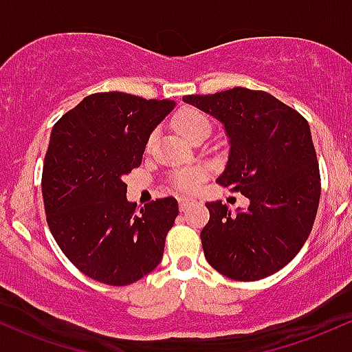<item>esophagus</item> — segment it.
I'll return each mask as SVG.
<instances>
[{
  "mask_svg": "<svg viewBox=\"0 0 352 352\" xmlns=\"http://www.w3.org/2000/svg\"><path fill=\"white\" fill-rule=\"evenodd\" d=\"M195 200L194 199H188V197H182V199H179V207H180V212H185L187 208H190V206H194Z\"/></svg>",
  "mask_w": 352,
  "mask_h": 352,
  "instance_id": "obj_1",
  "label": "esophagus"
}]
</instances>
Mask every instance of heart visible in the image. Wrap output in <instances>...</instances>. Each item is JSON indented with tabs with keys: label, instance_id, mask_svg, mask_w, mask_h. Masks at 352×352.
Instances as JSON below:
<instances>
[{
	"label": "heart",
	"instance_id": "obj_1",
	"mask_svg": "<svg viewBox=\"0 0 352 352\" xmlns=\"http://www.w3.org/2000/svg\"><path fill=\"white\" fill-rule=\"evenodd\" d=\"M173 125L188 140H195L199 135L210 132V120L206 113H202L197 108H184L173 118ZM206 177V172L202 168H187L173 175V184L182 192H194L197 190L200 182Z\"/></svg>",
	"mask_w": 352,
	"mask_h": 352
}]
</instances>
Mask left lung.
Segmentation results:
<instances>
[{
	"mask_svg": "<svg viewBox=\"0 0 352 352\" xmlns=\"http://www.w3.org/2000/svg\"><path fill=\"white\" fill-rule=\"evenodd\" d=\"M184 102L223 123L230 150L217 184L250 200L237 214L220 200L206 204L210 219L200 239L208 264L244 283L272 276L302 249L318 214L320 175L307 120L242 87Z\"/></svg>",
	"mask_w": 352,
	"mask_h": 352,
	"instance_id": "8db88e82",
	"label": "left lung"
}]
</instances>
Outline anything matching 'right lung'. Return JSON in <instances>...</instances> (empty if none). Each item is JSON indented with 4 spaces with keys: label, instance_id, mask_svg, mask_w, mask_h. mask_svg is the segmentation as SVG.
<instances>
[{
    "label": "right lung",
    "instance_id": "add662e5",
    "mask_svg": "<svg viewBox=\"0 0 352 352\" xmlns=\"http://www.w3.org/2000/svg\"><path fill=\"white\" fill-rule=\"evenodd\" d=\"M173 107L105 91L53 126L41 175L46 222L69 262L98 283L133 284L160 264L179 204L165 197L138 208L123 175L140 167L150 133Z\"/></svg>",
    "mask_w": 352,
    "mask_h": 352
}]
</instances>
